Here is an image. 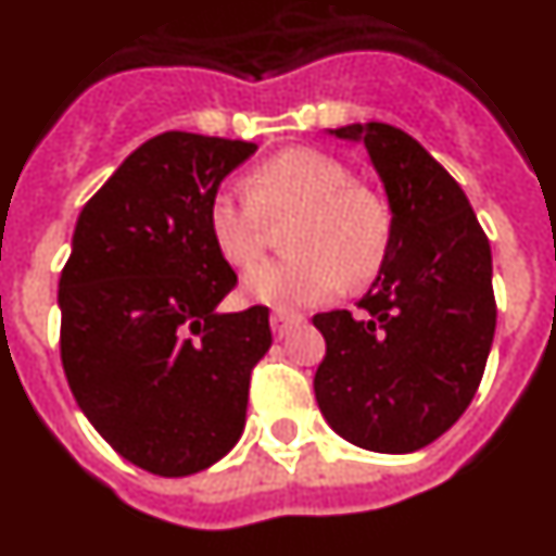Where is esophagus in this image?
Wrapping results in <instances>:
<instances>
[{
	"label": "esophagus",
	"instance_id": "obj_1",
	"mask_svg": "<svg viewBox=\"0 0 556 556\" xmlns=\"http://www.w3.org/2000/svg\"><path fill=\"white\" fill-rule=\"evenodd\" d=\"M302 321L305 319H302L300 314H291V311H274V314H270V328H274V336H277V339L288 336L293 328H300Z\"/></svg>",
	"mask_w": 556,
	"mask_h": 556
}]
</instances>
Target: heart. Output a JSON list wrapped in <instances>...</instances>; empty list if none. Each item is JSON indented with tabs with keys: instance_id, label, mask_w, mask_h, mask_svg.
I'll use <instances>...</instances> for the list:
<instances>
[{
	"instance_id": "b5f03b06",
	"label": "heart",
	"mask_w": 556,
	"mask_h": 556,
	"mask_svg": "<svg viewBox=\"0 0 556 556\" xmlns=\"http://www.w3.org/2000/svg\"><path fill=\"white\" fill-rule=\"evenodd\" d=\"M291 214V254L245 274L249 300L279 311L319 305L344 282L365 286L384 265L393 231L384 200L316 149H282L251 172L249 186H223L208 206V228L228 263L245 268L263 256L268 220Z\"/></svg>"
}]
</instances>
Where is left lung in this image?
I'll list each match as a JSON object with an SVG mask.
<instances>
[{
    "label": "left lung",
    "mask_w": 556,
    "mask_h": 556,
    "mask_svg": "<svg viewBox=\"0 0 556 556\" xmlns=\"http://www.w3.org/2000/svg\"><path fill=\"white\" fill-rule=\"evenodd\" d=\"M384 184L393 231L362 314H316L325 358L314 390L325 421L370 452H415L458 421L494 339L492 249L455 177L413 135L350 124Z\"/></svg>",
    "instance_id": "1"
}]
</instances>
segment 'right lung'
Instances as JSON below:
<instances>
[{
    "label": "right lung",
    "instance_id": "obj_1",
    "mask_svg": "<svg viewBox=\"0 0 556 556\" xmlns=\"http://www.w3.org/2000/svg\"><path fill=\"white\" fill-rule=\"evenodd\" d=\"M249 141L163 132L87 200L59 279L62 365L81 413L129 464L184 478L240 441L268 307L220 314L237 274L208 206Z\"/></svg>",
    "mask_w": 556,
    "mask_h": 556
}]
</instances>
